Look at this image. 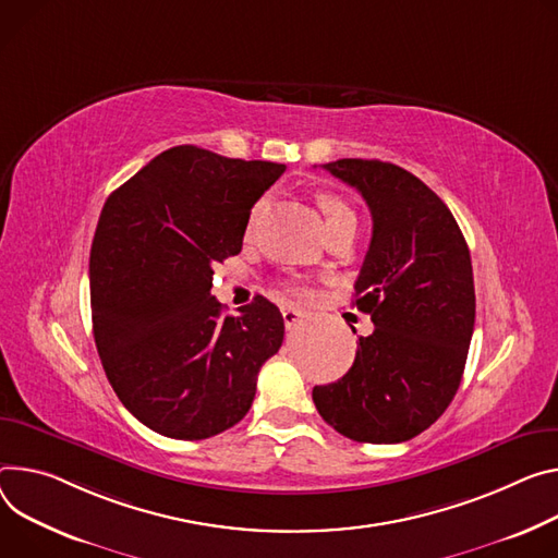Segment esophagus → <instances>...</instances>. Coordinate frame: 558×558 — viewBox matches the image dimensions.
<instances>
[{
	"label": "esophagus",
	"mask_w": 558,
	"mask_h": 558,
	"mask_svg": "<svg viewBox=\"0 0 558 558\" xmlns=\"http://www.w3.org/2000/svg\"><path fill=\"white\" fill-rule=\"evenodd\" d=\"M302 318H305V312L298 310V307H284V310H282V320H284L287 329H291V327H295L298 323H302Z\"/></svg>",
	"instance_id": "1"
}]
</instances>
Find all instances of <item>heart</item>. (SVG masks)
I'll use <instances>...</instances> for the list:
<instances>
[{
	"mask_svg": "<svg viewBox=\"0 0 558 558\" xmlns=\"http://www.w3.org/2000/svg\"><path fill=\"white\" fill-rule=\"evenodd\" d=\"M318 207H320V211L325 216L327 229H331L338 222L356 218V216H353V211H351V207L347 205V202L342 197H338V195H331V193H325V195L318 197ZM258 209L260 207H256V211H253V214H258Z\"/></svg>",
	"mask_w": 558,
	"mask_h": 558,
	"instance_id": "b5f03b06",
	"label": "heart"
}]
</instances>
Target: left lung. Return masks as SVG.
Here are the masks:
<instances>
[{
    "instance_id": "left-lung-1",
    "label": "left lung",
    "mask_w": 558,
    "mask_h": 558,
    "mask_svg": "<svg viewBox=\"0 0 558 558\" xmlns=\"http://www.w3.org/2000/svg\"><path fill=\"white\" fill-rule=\"evenodd\" d=\"M323 169L372 211L353 305L376 329L359 338L338 383L314 387L316 410L351 440H410L442 416L463 378L476 316L470 248L445 202L414 173L359 158Z\"/></svg>"
}]
</instances>
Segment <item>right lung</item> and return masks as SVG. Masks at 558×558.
I'll use <instances>...</instances> for the list:
<instances>
[{
	"label": "right lung",
	"mask_w": 558,
	"mask_h": 558,
	"mask_svg": "<svg viewBox=\"0 0 558 558\" xmlns=\"http://www.w3.org/2000/svg\"><path fill=\"white\" fill-rule=\"evenodd\" d=\"M284 165L173 146L116 189L90 246L93 336L124 408L178 440L244 418L284 320L263 295L225 316L214 265L242 248L251 207Z\"/></svg>",
	"instance_id": "right-lung-1"
}]
</instances>
